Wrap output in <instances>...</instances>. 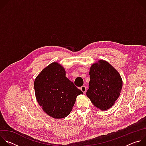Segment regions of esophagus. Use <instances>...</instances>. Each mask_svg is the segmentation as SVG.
I'll list each match as a JSON object with an SVG mask.
<instances>
[{"mask_svg":"<svg viewBox=\"0 0 146 146\" xmlns=\"http://www.w3.org/2000/svg\"><path fill=\"white\" fill-rule=\"evenodd\" d=\"M80 90H81V91H82L83 93L86 94V91H87V88H86V86H82V87L80 88Z\"/></svg>","mask_w":146,"mask_h":146,"instance_id":"1","label":"esophagus"}]
</instances>
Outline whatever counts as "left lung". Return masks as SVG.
<instances>
[{"label": "left lung", "mask_w": 146, "mask_h": 146, "mask_svg": "<svg viewBox=\"0 0 146 146\" xmlns=\"http://www.w3.org/2000/svg\"><path fill=\"white\" fill-rule=\"evenodd\" d=\"M89 89L86 94L93 105L102 110L110 108L119 97L122 80L119 73L108 62L100 60L90 70Z\"/></svg>", "instance_id": "1"}]
</instances>
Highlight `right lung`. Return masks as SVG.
Returning <instances> with one entry per match:
<instances>
[{
    "label": "right lung",
    "instance_id": "1",
    "mask_svg": "<svg viewBox=\"0 0 146 146\" xmlns=\"http://www.w3.org/2000/svg\"><path fill=\"white\" fill-rule=\"evenodd\" d=\"M34 88L40 106L48 115L58 119L67 117L76 97L83 94L67 78L64 68L57 62L41 72L35 80Z\"/></svg>",
    "mask_w": 146,
    "mask_h": 146
}]
</instances>
